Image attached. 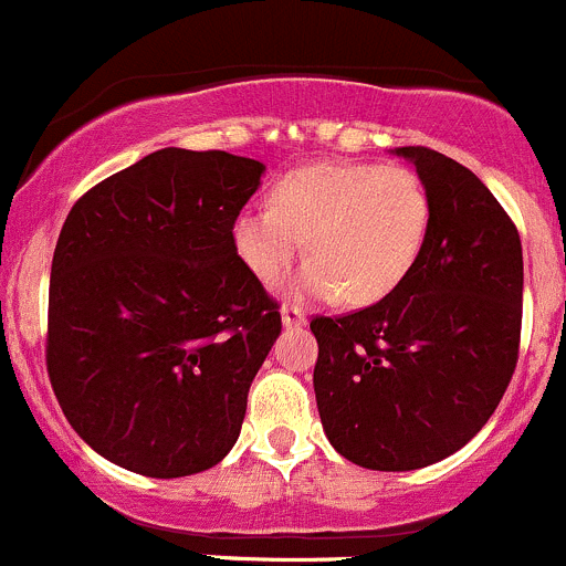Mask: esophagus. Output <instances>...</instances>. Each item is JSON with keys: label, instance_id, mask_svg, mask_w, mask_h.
I'll use <instances>...</instances> for the list:
<instances>
[{"label": "esophagus", "instance_id": "1", "mask_svg": "<svg viewBox=\"0 0 566 566\" xmlns=\"http://www.w3.org/2000/svg\"><path fill=\"white\" fill-rule=\"evenodd\" d=\"M280 319H283V327H303L305 322V311L294 308V305H283L280 308Z\"/></svg>", "mask_w": 566, "mask_h": 566}]
</instances>
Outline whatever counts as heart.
I'll use <instances>...</instances> for the list:
<instances>
[{"label":"heart","mask_w":566,"mask_h":566,"mask_svg":"<svg viewBox=\"0 0 566 566\" xmlns=\"http://www.w3.org/2000/svg\"><path fill=\"white\" fill-rule=\"evenodd\" d=\"M430 222L424 182L408 166L319 164L289 171L272 208H247L233 247L261 283H274L308 252L289 283L292 300L369 305L395 292L422 252Z\"/></svg>","instance_id":"b5f03b06"}]
</instances>
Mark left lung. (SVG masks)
<instances>
[{
	"mask_svg": "<svg viewBox=\"0 0 566 566\" xmlns=\"http://www.w3.org/2000/svg\"><path fill=\"white\" fill-rule=\"evenodd\" d=\"M417 166L430 222L391 294L311 322L316 408L336 453L380 472L422 470L461 450L503 400L522 325V244L494 193L428 147Z\"/></svg>",
	"mask_w": 566,
	"mask_h": 566,
	"instance_id": "8db88e82",
	"label": "left lung"
}]
</instances>
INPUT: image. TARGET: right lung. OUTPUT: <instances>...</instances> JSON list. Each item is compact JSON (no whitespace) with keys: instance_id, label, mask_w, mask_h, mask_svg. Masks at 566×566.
<instances>
[{"instance_id":"1","label":"right lung","mask_w":566,"mask_h":566,"mask_svg":"<svg viewBox=\"0 0 566 566\" xmlns=\"http://www.w3.org/2000/svg\"><path fill=\"white\" fill-rule=\"evenodd\" d=\"M266 166L166 147L74 202L50 277L46 369L80 439L147 478L233 450L277 303L241 263L233 222Z\"/></svg>"}]
</instances>
